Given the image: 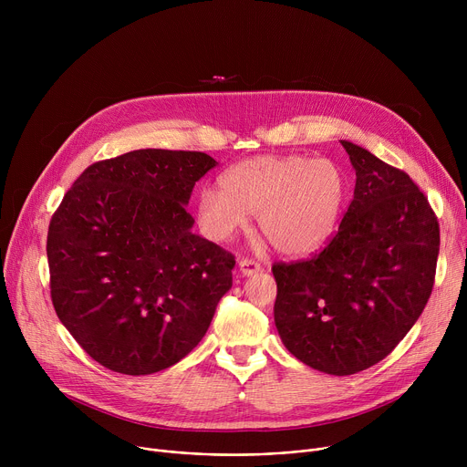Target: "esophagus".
Listing matches in <instances>:
<instances>
[{"mask_svg":"<svg viewBox=\"0 0 467 467\" xmlns=\"http://www.w3.org/2000/svg\"><path fill=\"white\" fill-rule=\"evenodd\" d=\"M238 268H240L242 275L249 277V275H254V274H258V272L262 270V265H260L256 260H251V258H242V260L238 262Z\"/></svg>","mask_w":467,"mask_h":467,"instance_id":"1","label":"esophagus"}]
</instances>
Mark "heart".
<instances>
[{
    "label": "heart",
    "instance_id": "b5f03b06",
    "mask_svg": "<svg viewBox=\"0 0 467 467\" xmlns=\"http://www.w3.org/2000/svg\"><path fill=\"white\" fill-rule=\"evenodd\" d=\"M222 188L197 193V220L203 233L229 240L256 214L258 231L272 245L292 256L321 249L337 227L346 179L328 159L254 157L231 166Z\"/></svg>",
    "mask_w": 467,
    "mask_h": 467
}]
</instances>
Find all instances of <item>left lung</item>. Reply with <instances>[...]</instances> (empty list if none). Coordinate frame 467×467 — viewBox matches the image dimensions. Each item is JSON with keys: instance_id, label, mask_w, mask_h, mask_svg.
I'll list each match as a JSON object with an SVG mask.
<instances>
[{"instance_id": "8db88e82", "label": "left lung", "mask_w": 467, "mask_h": 467, "mask_svg": "<svg viewBox=\"0 0 467 467\" xmlns=\"http://www.w3.org/2000/svg\"><path fill=\"white\" fill-rule=\"evenodd\" d=\"M353 202L327 247L274 264L275 327L303 364L353 375L388 357L421 316L436 275L440 225L418 184L342 140Z\"/></svg>"}]
</instances>
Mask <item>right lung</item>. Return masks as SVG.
Listing matches in <instances>:
<instances>
[{
    "mask_svg": "<svg viewBox=\"0 0 467 467\" xmlns=\"http://www.w3.org/2000/svg\"><path fill=\"white\" fill-rule=\"evenodd\" d=\"M202 151L137 150L88 166L47 231L55 312L101 366L151 375L184 358L233 286L234 254L192 233Z\"/></svg>",
    "mask_w": 467,
    "mask_h": 467,
    "instance_id": "right-lung-1",
    "label": "right lung"
}]
</instances>
